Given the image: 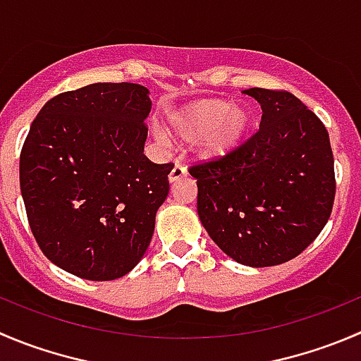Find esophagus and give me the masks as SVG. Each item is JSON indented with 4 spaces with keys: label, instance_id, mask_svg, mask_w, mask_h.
I'll list each match as a JSON object with an SVG mask.
<instances>
[{
    "label": "esophagus",
    "instance_id": "1",
    "mask_svg": "<svg viewBox=\"0 0 361 361\" xmlns=\"http://www.w3.org/2000/svg\"><path fill=\"white\" fill-rule=\"evenodd\" d=\"M187 176V167L181 166V164H176V166L173 167V171L169 173V181L171 183H176V181H180L181 178Z\"/></svg>",
    "mask_w": 361,
    "mask_h": 361
}]
</instances>
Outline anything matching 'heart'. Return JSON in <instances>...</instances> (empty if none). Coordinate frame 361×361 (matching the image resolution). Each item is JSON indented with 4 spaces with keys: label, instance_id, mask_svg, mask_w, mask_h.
<instances>
[{
    "label": "heart",
    "instance_id": "b5f03b06",
    "mask_svg": "<svg viewBox=\"0 0 361 361\" xmlns=\"http://www.w3.org/2000/svg\"><path fill=\"white\" fill-rule=\"evenodd\" d=\"M167 130L181 142H199L201 153L219 159L234 152L247 139L252 125L250 111L222 99H202L173 111Z\"/></svg>",
    "mask_w": 361,
    "mask_h": 361
}]
</instances>
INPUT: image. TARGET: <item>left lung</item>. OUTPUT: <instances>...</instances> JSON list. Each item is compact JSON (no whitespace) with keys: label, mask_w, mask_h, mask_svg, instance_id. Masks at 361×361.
<instances>
[{"label":"left lung","mask_w":361,"mask_h":361,"mask_svg":"<svg viewBox=\"0 0 361 361\" xmlns=\"http://www.w3.org/2000/svg\"><path fill=\"white\" fill-rule=\"evenodd\" d=\"M261 127L234 152L192 164L197 213L209 238L245 266H277L302 254L335 201L330 135L293 93L250 87Z\"/></svg>","instance_id":"8db88e82"}]
</instances>
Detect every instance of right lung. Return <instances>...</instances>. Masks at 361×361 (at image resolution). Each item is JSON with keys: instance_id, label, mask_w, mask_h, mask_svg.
<instances>
[{"instance_id": "add662e5", "label": "right lung", "mask_w": 361, "mask_h": 361, "mask_svg": "<svg viewBox=\"0 0 361 361\" xmlns=\"http://www.w3.org/2000/svg\"><path fill=\"white\" fill-rule=\"evenodd\" d=\"M134 82H95L49 100L20 149L31 233L45 257L86 281H114L142 259L173 164L145 155L152 111Z\"/></svg>"}]
</instances>
